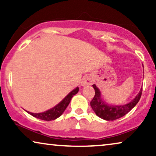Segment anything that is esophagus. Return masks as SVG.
I'll list each match as a JSON object with an SVG mask.
<instances>
[{
  "label": "esophagus",
  "instance_id": "esophagus-1",
  "mask_svg": "<svg viewBox=\"0 0 156 156\" xmlns=\"http://www.w3.org/2000/svg\"><path fill=\"white\" fill-rule=\"evenodd\" d=\"M91 84H92V82H91V79L89 76H85V77L83 78L82 82H81V85L83 87L89 86V85H91Z\"/></svg>",
  "mask_w": 156,
  "mask_h": 156
}]
</instances>
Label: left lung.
<instances>
[{
	"label": "left lung",
	"instance_id": "1",
	"mask_svg": "<svg viewBox=\"0 0 156 156\" xmlns=\"http://www.w3.org/2000/svg\"><path fill=\"white\" fill-rule=\"evenodd\" d=\"M92 86L95 90V95L90 102V105L97 116L106 121L116 120L129 113L139 101L142 94L141 88L131 101L123 105H112L106 103L101 99V91L95 84Z\"/></svg>",
	"mask_w": 156,
	"mask_h": 156
}]
</instances>
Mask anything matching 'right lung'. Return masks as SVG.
Instances as JSON below:
<instances>
[{
  "label": "right lung",
  "mask_w": 156,
  "mask_h": 156,
  "mask_svg": "<svg viewBox=\"0 0 156 156\" xmlns=\"http://www.w3.org/2000/svg\"><path fill=\"white\" fill-rule=\"evenodd\" d=\"M79 91V87H76L74 89H73L71 92H69L62 101L59 102L58 104H57L56 106L54 107L50 108L46 112H41V113H32L27 111L25 112L28 113L32 116L35 117V118L41 119V120L44 121H52L55 120L61 116L63 114V112H65L66 108L67 107V106L69 105L70 101H71L72 98L74 97Z\"/></svg>",
  "instance_id": "add662e5"
}]
</instances>
